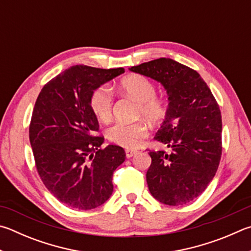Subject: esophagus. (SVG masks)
<instances>
[{
    "instance_id": "obj_1",
    "label": "esophagus",
    "mask_w": 251,
    "mask_h": 251,
    "mask_svg": "<svg viewBox=\"0 0 251 251\" xmlns=\"http://www.w3.org/2000/svg\"><path fill=\"white\" fill-rule=\"evenodd\" d=\"M125 153H126V158H131L133 156H135L136 153H137V151H135V150H130V149H127L126 151H125Z\"/></svg>"
}]
</instances>
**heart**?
<instances>
[{
  "label": "heart",
  "mask_w": 251,
  "mask_h": 251,
  "mask_svg": "<svg viewBox=\"0 0 251 251\" xmlns=\"http://www.w3.org/2000/svg\"><path fill=\"white\" fill-rule=\"evenodd\" d=\"M120 90L138 102V115L149 122L157 123L165 118L168 103L165 99L157 97V88L153 82L140 75H131L123 79ZM90 106L95 117L101 122H107L112 116L113 97L106 86H100L90 98ZM106 136L112 143L122 147L135 148L140 140L147 136V128L143 123L126 124L116 123L107 129Z\"/></svg>",
  "instance_id": "heart-1"
}]
</instances>
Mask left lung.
Listing matches in <instances>:
<instances>
[{"label": "left lung", "mask_w": 251, "mask_h": 251, "mask_svg": "<svg viewBox=\"0 0 251 251\" xmlns=\"http://www.w3.org/2000/svg\"><path fill=\"white\" fill-rule=\"evenodd\" d=\"M167 91L168 112L154 139L171 148L150 151L146 175L152 197L183 205L200 197L217 171L222 156V115L211 90L197 71L170 58L129 68Z\"/></svg>", "instance_id": "left-lung-1"}]
</instances>
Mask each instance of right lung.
Listing matches in <instances>:
<instances>
[{"label":"right lung","mask_w":251,"mask_h":251,"mask_svg":"<svg viewBox=\"0 0 251 251\" xmlns=\"http://www.w3.org/2000/svg\"><path fill=\"white\" fill-rule=\"evenodd\" d=\"M125 70L70 67L44 86L35 103L29 140L44 184L67 206L92 209L113 193L112 177L125 161L120 146L101 149L99 122L90 106L95 90Z\"/></svg>","instance_id":"right-lung-1"}]
</instances>
